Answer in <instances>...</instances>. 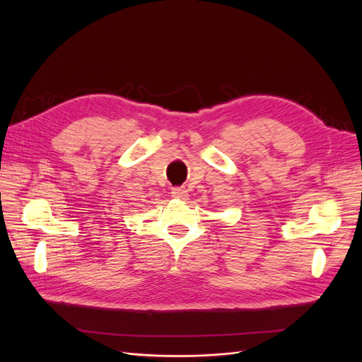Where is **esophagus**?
Instances as JSON below:
<instances>
[{"label": "esophagus", "mask_w": 362, "mask_h": 362, "mask_svg": "<svg viewBox=\"0 0 362 362\" xmlns=\"http://www.w3.org/2000/svg\"><path fill=\"white\" fill-rule=\"evenodd\" d=\"M171 195L177 199H186L187 198V191L185 187H173L171 189Z\"/></svg>", "instance_id": "esophagus-1"}]
</instances>
